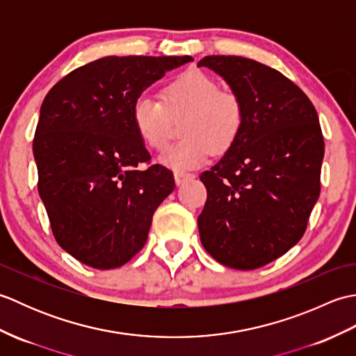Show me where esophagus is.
Instances as JSON below:
<instances>
[{
    "label": "esophagus",
    "instance_id": "esophagus-1",
    "mask_svg": "<svg viewBox=\"0 0 356 356\" xmlns=\"http://www.w3.org/2000/svg\"><path fill=\"white\" fill-rule=\"evenodd\" d=\"M194 177H195V174H193V172H180V171L174 172V179H176L177 185H184L185 182H190V180H193Z\"/></svg>",
    "mask_w": 356,
    "mask_h": 356
}]
</instances>
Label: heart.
<instances>
[{
    "label": "heart",
    "instance_id": "1",
    "mask_svg": "<svg viewBox=\"0 0 356 356\" xmlns=\"http://www.w3.org/2000/svg\"><path fill=\"white\" fill-rule=\"evenodd\" d=\"M180 118L184 139L166 149L161 162L184 172L205 163L211 153H228L243 131L246 110L236 92L220 88L214 78L199 70L185 72L165 84L161 101L142 95L133 104L134 130L154 151L166 148L172 120Z\"/></svg>",
    "mask_w": 356,
    "mask_h": 356
}]
</instances>
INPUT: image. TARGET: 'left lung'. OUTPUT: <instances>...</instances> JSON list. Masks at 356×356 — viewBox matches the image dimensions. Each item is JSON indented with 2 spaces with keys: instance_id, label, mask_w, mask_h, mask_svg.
Masks as SVG:
<instances>
[{
  "instance_id": "left-lung-1",
  "label": "left lung",
  "mask_w": 356,
  "mask_h": 356,
  "mask_svg": "<svg viewBox=\"0 0 356 356\" xmlns=\"http://www.w3.org/2000/svg\"><path fill=\"white\" fill-rule=\"evenodd\" d=\"M245 104L241 136L200 174L208 197L197 218L208 254L249 270L297 245L321 190L324 139L318 115L298 86L241 56H205Z\"/></svg>"
}]
</instances>
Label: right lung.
Instances as JSON below:
<instances>
[{"mask_svg":"<svg viewBox=\"0 0 356 356\" xmlns=\"http://www.w3.org/2000/svg\"><path fill=\"white\" fill-rule=\"evenodd\" d=\"M190 61L101 58L65 74L44 97L33 138L38 191L58 245L87 266L130 261L176 186L171 170L151 163L131 110L143 90Z\"/></svg>","mask_w":356,"mask_h":356,"instance_id":"1","label":"right lung"}]
</instances>
